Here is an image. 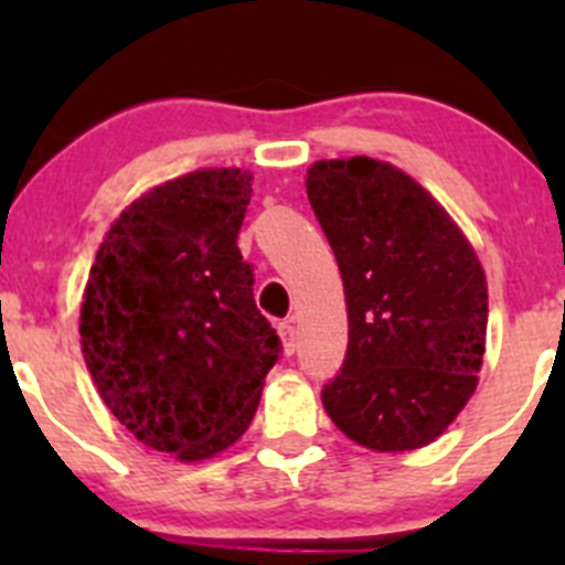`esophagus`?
Wrapping results in <instances>:
<instances>
[{"label":"esophagus","instance_id":"esophagus-1","mask_svg":"<svg viewBox=\"0 0 565 565\" xmlns=\"http://www.w3.org/2000/svg\"><path fill=\"white\" fill-rule=\"evenodd\" d=\"M278 333H281L284 352H287V355H292L295 347H298V330H295L292 319H284V322H278Z\"/></svg>","mask_w":565,"mask_h":565}]
</instances>
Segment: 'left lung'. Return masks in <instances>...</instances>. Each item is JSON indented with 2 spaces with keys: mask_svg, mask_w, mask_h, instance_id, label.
I'll return each mask as SVG.
<instances>
[{
  "mask_svg": "<svg viewBox=\"0 0 565 565\" xmlns=\"http://www.w3.org/2000/svg\"><path fill=\"white\" fill-rule=\"evenodd\" d=\"M306 191L339 262L350 317L324 409L358 446H426L476 391L487 339L481 262L446 210L391 163L319 161Z\"/></svg>",
  "mask_w": 565,
  "mask_h": 565,
  "instance_id": "8db88e82",
  "label": "left lung"
}]
</instances>
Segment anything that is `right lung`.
Segmentation results:
<instances>
[{"mask_svg":"<svg viewBox=\"0 0 565 565\" xmlns=\"http://www.w3.org/2000/svg\"><path fill=\"white\" fill-rule=\"evenodd\" d=\"M250 177L202 169L111 224L82 303V352L114 418L152 451L207 459L241 440L281 339L237 248Z\"/></svg>","mask_w":565,"mask_h":565,"instance_id":"add662e5","label":"right lung"}]
</instances>
